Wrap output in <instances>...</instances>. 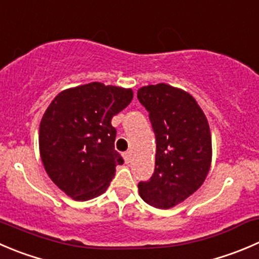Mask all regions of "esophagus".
I'll use <instances>...</instances> for the list:
<instances>
[{
  "label": "esophagus",
  "instance_id": "esophagus-1",
  "mask_svg": "<svg viewBox=\"0 0 259 259\" xmlns=\"http://www.w3.org/2000/svg\"><path fill=\"white\" fill-rule=\"evenodd\" d=\"M122 157H124L125 163H129L130 162V152H125L124 154H122Z\"/></svg>",
  "mask_w": 259,
  "mask_h": 259
}]
</instances>
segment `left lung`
<instances>
[{
    "label": "left lung",
    "mask_w": 259,
    "mask_h": 259,
    "mask_svg": "<svg viewBox=\"0 0 259 259\" xmlns=\"http://www.w3.org/2000/svg\"><path fill=\"white\" fill-rule=\"evenodd\" d=\"M138 100L149 112L157 140L154 173L139 182V195L150 206L170 209L199 190L209 173V122L196 100L169 84L142 87Z\"/></svg>",
    "instance_id": "1"
}]
</instances>
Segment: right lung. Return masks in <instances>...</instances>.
Listing matches in <instances>:
<instances>
[{
    "instance_id": "1",
    "label": "right lung",
    "mask_w": 259,
    "mask_h": 259,
    "mask_svg": "<svg viewBox=\"0 0 259 259\" xmlns=\"http://www.w3.org/2000/svg\"><path fill=\"white\" fill-rule=\"evenodd\" d=\"M132 100V89L92 82L58 94L42 115L40 158L50 180L73 200L100 196L124 162L111 119Z\"/></svg>"
}]
</instances>
